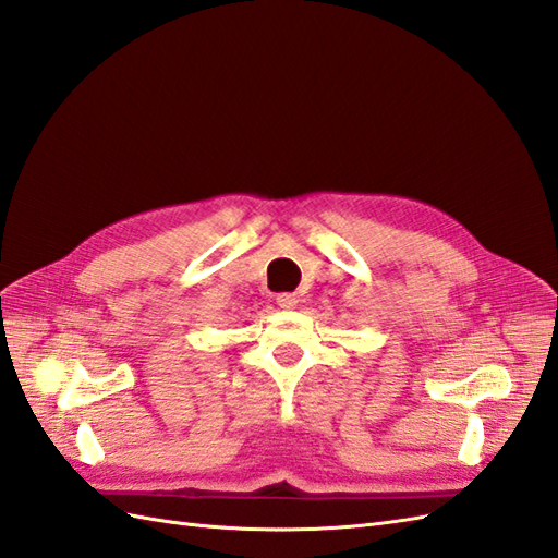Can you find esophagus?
<instances>
[{
	"label": "esophagus",
	"mask_w": 558,
	"mask_h": 558,
	"mask_svg": "<svg viewBox=\"0 0 558 558\" xmlns=\"http://www.w3.org/2000/svg\"><path fill=\"white\" fill-rule=\"evenodd\" d=\"M277 305L281 310H295L298 307V298L291 295V293H281V295H277Z\"/></svg>",
	"instance_id": "obj_1"
}]
</instances>
